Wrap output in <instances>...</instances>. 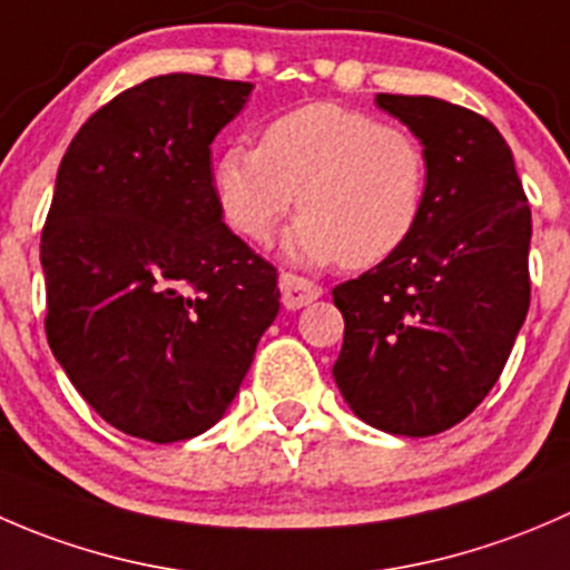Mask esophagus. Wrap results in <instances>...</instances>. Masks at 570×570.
Here are the masks:
<instances>
[{
  "mask_svg": "<svg viewBox=\"0 0 570 570\" xmlns=\"http://www.w3.org/2000/svg\"><path fill=\"white\" fill-rule=\"evenodd\" d=\"M278 289H281V303H284L286 308H303L308 306L312 301H317L322 295V286L314 284V281L308 278H301V275L295 273H281L278 278Z\"/></svg>",
  "mask_w": 570,
  "mask_h": 570,
  "instance_id": "esophagus-1",
  "label": "esophagus"
}]
</instances>
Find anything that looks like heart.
<instances>
[{
    "label": "heart",
    "instance_id": "obj_1",
    "mask_svg": "<svg viewBox=\"0 0 570 570\" xmlns=\"http://www.w3.org/2000/svg\"><path fill=\"white\" fill-rule=\"evenodd\" d=\"M220 215L239 237L267 243L295 206L297 262L364 269L394 256L428 204L430 157L400 124L364 109L312 101L275 115L258 148L232 142L212 170Z\"/></svg>",
    "mask_w": 570,
    "mask_h": 570
}]
</instances>
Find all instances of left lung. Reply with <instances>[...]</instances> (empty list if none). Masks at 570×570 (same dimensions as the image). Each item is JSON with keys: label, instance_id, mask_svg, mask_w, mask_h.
Here are the masks:
<instances>
[{"label": "left lung", "instance_id": "8db88e82", "mask_svg": "<svg viewBox=\"0 0 570 570\" xmlns=\"http://www.w3.org/2000/svg\"><path fill=\"white\" fill-rule=\"evenodd\" d=\"M430 157L422 220L394 256L333 289V381L358 419L444 433L491 392L530 308L532 215L497 126L430 96L377 94Z\"/></svg>", "mask_w": 570, "mask_h": 570}]
</instances>
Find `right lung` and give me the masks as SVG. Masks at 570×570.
Instances as JSON below:
<instances>
[{"label": "right lung", "instance_id": "right-lung-1", "mask_svg": "<svg viewBox=\"0 0 570 570\" xmlns=\"http://www.w3.org/2000/svg\"><path fill=\"white\" fill-rule=\"evenodd\" d=\"M253 85L165 73L85 120L40 234L46 338L120 433L170 444L226 413L278 314V273L223 223L212 140Z\"/></svg>", "mask_w": 570, "mask_h": 570}]
</instances>
